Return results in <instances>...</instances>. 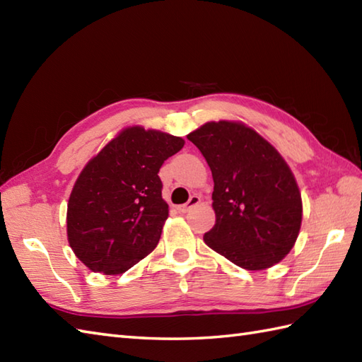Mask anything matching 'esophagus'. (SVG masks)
Here are the masks:
<instances>
[{
	"label": "esophagus",
	"mask_w": 362,
	"mask_h": 362,
	"mask_svg": "<svg viewBox=\"0 0 362 362\" xmlns=\"http://www.w3.org/2000/svg\"><path fill=\"white\" fill-rule=\"evenodd\" d=\"M199 202H201V197H199L197 194H193V196L189 197V201H188L187 204L177 206V210H179L180 213H188V211H189L191 209H193V206H196Z\"/></svg>",
	"instance_id": "1"
}]
</instances>
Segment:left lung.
Segmentation results:
<instances>
[{"label":"left lung","mask_w":362,"mask_h":362,"mask_svg":"<svg viewBox=\"0 0 362 362\" xmlns=\"http://www.w3.org/2000/svg\"><path fill=\"white\" fill-rule=\"evenodd\" d=\"M188 140L211 169L216 224L204 235L214 252L247 271L288 255L302 224V196L286 161L243 122H206Z\"/></svg>","instance_id":"8db88e82"}]
</instances>
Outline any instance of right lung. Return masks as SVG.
<instances>
[{
	"label": "right lung",
	"mask_w": 362,
	"mask_h": 362,
	"mask_svg": "<svg viewBox=\"0 0 362 362\" xmlns=\"http://www.w3.org/2000/svg\"><path fill=\"white\" fill-rule=\"evenodd\" d=\"M183 144L160 130L127 127L82 169L68 201L66 233L90 271L122 274L157 247L168 218L158 171Z\"/></svg>",
	"instance_id": "obj_1"
}]
</instances>
